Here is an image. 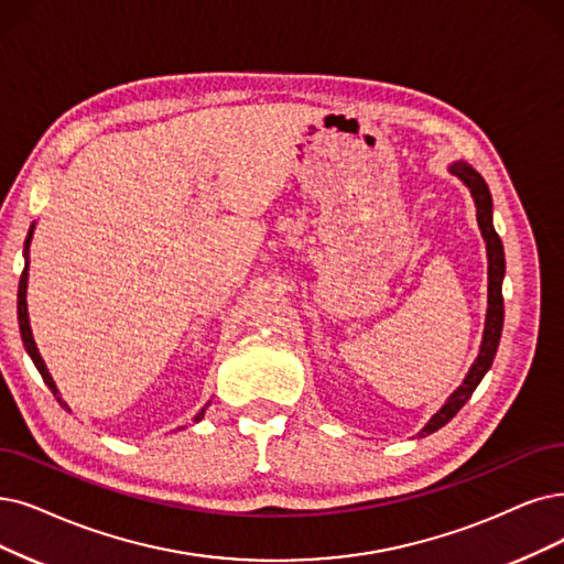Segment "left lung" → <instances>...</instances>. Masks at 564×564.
I'll return each mask as SVG.
<instances>
[{
  "mask_svg": "<svg viewBox=\"0 0 564 564\" xmlns=\"http://www.w3.org/2000/svg\"><path fill=\"white\" fill-rule=\"evenodd\" d=\"M448 173L460 180V183L469 189L471 200H475L477 224L481 229V236H484V242H486V257H488V307H486L484 335H481V345H479V354L475 358V364L469 366V370L463 379V384L446 398V402L431 416V421H427L421 427L419 437H427V435H433L435 431H440V427L452 421L460 412L463 404L471 398V393H475V389L479 387V381L484 379V375L490 370L495 354H498V345H500V337H502V324H505V301H502L505 247H502L500 236L495 234V227H492L490 189L486 185V180L475 169H471L467 162L448 164Z\"/></svg>",
  "mask_w": 564,
  "mask_h": 564,
  "instance_id": "1",
  "label": "left lung"
}]
</instances>
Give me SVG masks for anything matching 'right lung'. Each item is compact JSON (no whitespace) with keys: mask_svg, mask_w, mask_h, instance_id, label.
I'll use <instances>...</instances> for the list:
<instances>
[{"mask_svg":"<svg viewBox=\"0 0 564 564\" xmlns=\"http://www.w3.org/2000/svg\"><path fill=\"white\" fill-rule=\"evenodd\" d=\"M34 229H36V221H34L32 227H30V234H28V240H25V250H22V257H25V270H22V275H20V284H18V324H20V335H22V343H25V349H28L30 358L34 360V366H36V370L41 372L43 381H46L48 389L53 391V395L57 398V402L62 404V408L69 410V404H66V402L62 400V395H59V389H57V384H55L53 375L48 372L46 364H43V358H41V354H39V347H36V343H34L32 326H30V312H28V280H30V245H32V236H34ZM208 404H210V402H208ZM208 404H206V408L200 410V412L194 416V423H198L200 419L206 416ZM69 412H72V410H69Z\"/></svg>","mask_w":564,"mask_h":564,"instance_id":"add662e5","label":"right lung"}]
</instances>
